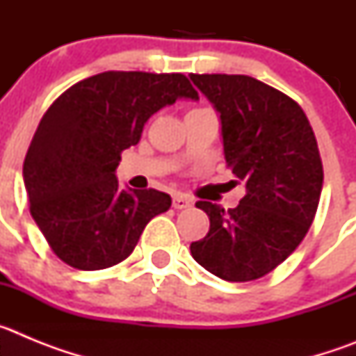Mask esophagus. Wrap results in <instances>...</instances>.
Returning a JSON list of instances; mask_svg holds the SVG:
<instances>
[{"label": "esophagus", "instance_id": "esophagus-1", "mask_svg": "<svg viewBox=\"0 0 356 356\" xmlns=\"http://www.w3.org/2000/svg\"><path fill=\"white\" fill-rule=\"evenodd\" d=\"M172 207H175L176 210L188 209V207H193V197L185 196V194H175V196H172Z\"/></svg>", "mask_w": 356, "mask_h": 356}]
</instances>
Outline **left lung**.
Returning a JSON list of instances; mask_svg holds the SVG:
<instances>
[{"label":"left lung","mask_w":356,"mask_h":356,"mask_svg":"<svg viewBox=\"0 0 356 356\" xmlns=\"http://www.w3.org/2000/svg\"><path fill=\"white\" fill-rule=\"evenodd\" d=\"M221 115L222 147L246 196L235 209L210 201L207 237L191 244L200 266L226 282L271 273L300 246L316 217L323 162L312 127L287 94L246 74H191Z\"/></svg>","instance_id":"1"}]
</instances>
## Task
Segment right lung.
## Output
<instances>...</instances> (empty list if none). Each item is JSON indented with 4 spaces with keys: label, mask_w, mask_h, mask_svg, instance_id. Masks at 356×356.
Instances as JSON below:
<instances>
[{
    "label": "right lung",
    "mask_w": 356,
    "mask_h": 356,
    "mask_svg": "<svg viewBox=\"0 0 356 356\" xmlns=\"http://www.w3.org/2000/svg\"><path fill=\"white\" fill-rule=\"evenodd\" d=\"M180 97H200L180 72L106 71L69 87L46 110L23 180L31 217L62 262L80 271L115 266L169 210V194L122 191L115 169L147 119Z\"/></svg>",
    "instance_id": "add662e5"
}]
</instances>
